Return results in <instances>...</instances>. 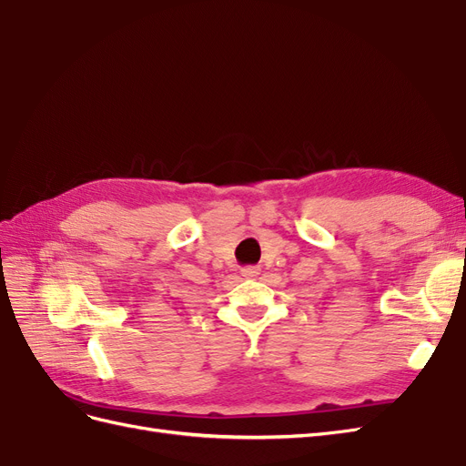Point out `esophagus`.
Instances as JSON below:
<instances>
[{
	"label": "esophagus",
	"mask_w": 466,
	"mask_h": 466,
	"mask_svg": "<svg viewBox=\"0 0 466 466\" xmlns=\"http://www.w3.org/2000/svg\"><path fill=\"white\" fill-rule=\"evenodd\" d=\"M241 274L247 278H255L260 274V268L258 266H245V268H241Z\"/></svg>",
	"instance_id": "1"
}]
</instances>
